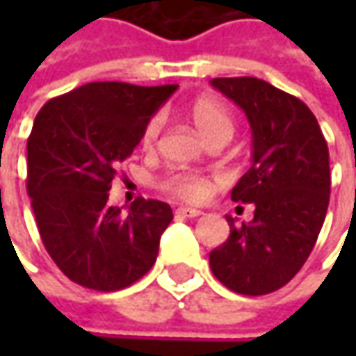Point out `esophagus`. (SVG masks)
Instances as JSON below:
<instances>
[{
  "label": "esophagus",
  "instance_id": "obj_1",
  "mask_svg": "<svg viewBox=\"0 0 356 356\" xmlns=\"http://www.w3.org/2000/svg\"><path fill=\"white\" fill-rule=\"evenodd\" d=\"M176 213H178V216H184V218H198V216H202V212L196 210V208H184V206H180V208L176 210Z\"/></svg>",
  "mask_w": 356,
  "mask_h": 356
}]
</instances>
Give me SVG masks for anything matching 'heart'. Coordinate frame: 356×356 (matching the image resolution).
I'll use <instances>...</instances> for the list:
<instances>
[{"mask_svg":"<svg viewBox=\"0 0 356 356\" xmlns=\"http://www.w3.org/2000/svg\"><path fill=\"white\" fill-rule=\"evenodd\" d=\"M188 115L192 118L194 127L198 129V132L206 138V140H213V138H227L234 134V127L236 120L234 115L229 111V106L218 99L212 97H200L194 103L190 104ZM162 130V117H154L148 127L144 130L143 143L144 146L154 144ZM160 186L170 192L172 196L180 200H188V202H200L208 196L210 186L204 178H200L196 174H188V172H174L168 174Z\"/></svg>","mask_w":356,"mask_h":356,"instance_id":"1","label":"heart"}]
</instances>
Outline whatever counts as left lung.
I'll return each mask as SVG.
<instances>
[{
  "label": "left lung",
  "instance_id": "obj_1",
  "mask_svg": "<svg viewBox=\"0 0 356 356\" xmlns=\"http://www.w3.org/2000/svg\"><path fill=\"white\" fill-rule=\"evenodd\" d=\"M252 127V168L232 200L253 204L252 222L226 216L229 238L210 252L212 273L241 295H267L293 280L319 238L329 194V148L297 97L255 76L212 79Z\"/></svg>",
  "mask_w": 356,
  "mask_h": 356
}]
</instances>
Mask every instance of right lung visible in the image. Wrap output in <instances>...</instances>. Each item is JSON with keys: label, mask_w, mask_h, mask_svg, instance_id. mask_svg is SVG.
I'll return each mask as SVG.
<instances>
[{"label": "right lung", "mask_w": 356, "mask_h": 356, "mask_svg": "<svg viewBox=\"0 0 356 356\" xmlns=\"http://www.w3.org/2000/svg\"><path fill=\"white\" fill-rule=\"evenodd\" d=\"M178 85L89 83L37 113L27 138V194L39 236L63 273L97 291L132 285L154 266L172 208L136 198L108 204L118 164Z\"/></svg>", "instance_id": "right-lung-1"}]
</instances>
